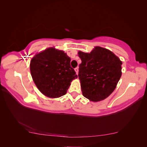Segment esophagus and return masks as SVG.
Instances as JSON below:
<instances>
[{
	"instance_id": "obj_1",
	"label": "esophagus",
	"mask_w": 147,
	"mask_h": 147,
	"mask_svg": "<svg viewBox=\"0 0 147 147\" xmlns=\"http://www.w3.org/2000/svg\"><path fill=\"white\" fill-rule=\"evenodd\" d=\"M75 72H76L77 74L78 75V67L75 68Z\"/></svg>"
}]
</instances>
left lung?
<instances>
[{"label": "left lung", "mask_w": 147, "mask_h": 147, "mask_svg": "<svg viewBox=\"0 0 147 147\" xmlns=\"http://www.w3.org/2000/svg\"><path fill=\"white\" fill-rule=\"evenodd\" d=\"M78 56L82 60L78 78L83 96L94 102L105 99L121 76L122 62L112 51L100 47L90 53L79 51Z\"/></svg>", "instance_id": "1"}]
</instances>
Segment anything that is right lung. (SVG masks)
Wrapping results in <instances>:
<instances>
[{
  "label": "right lung",
  "mask_w": 147,
  "mask_h": 147,
  "mask_svg": "<svg viewBox=\"0 0 147 147\" xmlns=\"http://www.w3.org/2000/svg\"><path fill=\"white\" fill-rule=\"evenodd\" d=\"M30 73L39 91L56 98L66 94L77 75L70 66V58L63 51L49 48L35 55L30 61Z\"/></svg>",
  "instance_id": "1"
}]
</instances>
